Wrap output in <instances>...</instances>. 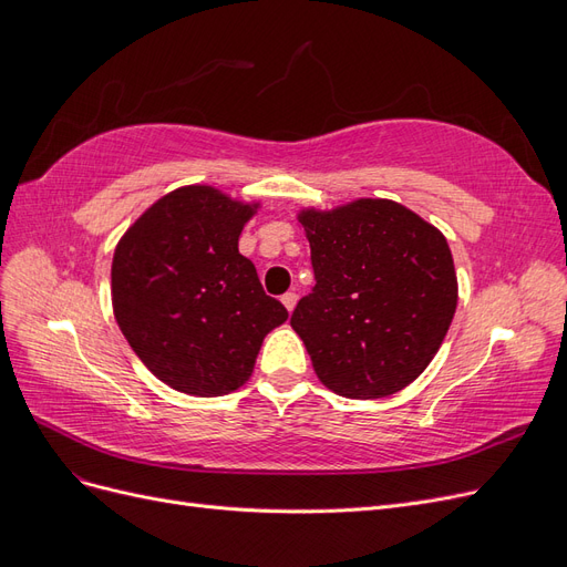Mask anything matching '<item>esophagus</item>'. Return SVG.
I'll use <instances>...</instances> for the list:
<instances>
[{"instance_id": "obj_1", "label": "esophagus", "mask_w": 567, "mask_h": 567, "mask_svg": "<svg viewBox=\"0 0 567 567\" xmlns=\"http://www.w3.org/2000/svg\"><path fill=\"white\" fill-rule=\"evenodd\" d=\"M281 302H284V307L288 312H293L296 310V305H298V296L293 293V290H288V293H284L281 296Z\"/></svg>"}]
</instances>
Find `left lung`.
I'll list each match as a JSON object with an SVG mask.
<instances>
[{
  "label": "left lung",
  "instance_id": "8db88e82",
  "mask_svg": "<svg viewBox=\"0 0 567 567\" xmlns=\"http://www.w3.org/2000/svg\"><path fill=\"white\" fill-rule=\"evenodd\" d=\"M315 288L290 326L319 381L350 400H379L416 381L456 312L452 250L440 229L388 198L298 215Z\"/></svg>",
  "mask_w": 567,
  "mask_h": 567
}]
</instances>
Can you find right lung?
<instances>
[{
  "mask_svg": "<svg viewBox=\"0 0 567 567\" xmlns=\"http://www.w3.org/2000/svg\"><path fill=\"white\" fill-rule=\"evenodd\" d=\"M257 208L208 184L182 186L153 203L115 246V321L146 369L173 390L196 398L238 390L265 336L288 319L238 252Z\"/></svg>",
  "mask_w": 567,
  "mask_h": 567,
  "instance_id": "right-lung-1",
  "label": "right lung"
}]
</instances>
